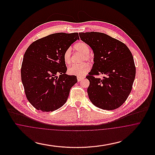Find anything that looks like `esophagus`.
<instances>
[{
  "mask_svg": "<svg viewBox=\"0 0 155 155\" xmlns=\"http://www.w3.org/2000/svg\"><path fill=\"white\" fill-rule=\"evenodd\" d=\"M84 78V77H77V80L78 82L82 80Z\"/></svg>",
  "mask_w": 155,
  "mask_h": 155,
  "instance_id": "obj_1",
  "label": "esophagus"
}]
</instances>
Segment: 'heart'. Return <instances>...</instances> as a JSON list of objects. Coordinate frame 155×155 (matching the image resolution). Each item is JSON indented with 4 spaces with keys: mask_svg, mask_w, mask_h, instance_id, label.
I'll return each instance as SVG.
<instances>
[{
    "mask_svg": "<svg viewBox=\"0 0 155 155\" xmlns=\"http://www.w3.org/2000/svg\"><path fill=\"white\" fill-rule=\"evenodd\" d=\"M74 49L76 51L83 54V60L89 61L90 60L89 48L85 42H80L74 45ZM63 59L66 64H69L71 61V49H67L63 54ZM90 70V67L88 64L84 63L81 65H73L68 67V73L71 75L81 77L87 74Z\"/></svg>",
    "mask_w": 155,
    "mask_h": 155,
    "instance_id": "heart-1",
    "label": "heart"
}]
</instances>
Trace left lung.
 <instances>
[{
    "mask_svg": "<svg viewBox=\"0 0 155 155\" xmlns=\"http://www.w3.org/2000/svg\"><path fill=\"white\" fill-rule=\"evenodd\" d=\"M79 35L94 54V63L86 77L91 102L103 110L118 108L129 96L135 77L132 53L124 44L104 33L80 32ZM99 74L105 75L102 79L93 76Z\"/></svg>",
    "mask_w": 155,
    "mask_h": 155,
    "instance_id": "left-lung-1",
    "label": "left lung"
}]
</instances>
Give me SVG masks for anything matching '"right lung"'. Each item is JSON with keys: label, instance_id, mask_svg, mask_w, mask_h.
I'll use <instances>...</instances> for the list:
<instances>
[{"label": "right lung", "instance_id": "add662e5", "mask_svg": "<svg viewBox=\"0 0 155 155\" xmlns=\"http://www.w3.org/2000/svg\"><path fill=\"white\" fill-rule=\"evenodd\" d=\"M78 39L77 32L53 34L34 42L25 52L21 81L28 101L37 110L53 111L66 102L77 79L66 74L63 54Z\"/></svg>", "mask_w": 155, "mask_h": 155}]
</instances>
